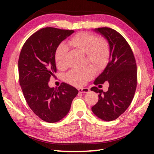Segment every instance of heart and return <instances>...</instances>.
<instances>
[{
    "mask_svg": "<svg viewBox=\"0 0 154 154\" xmlns=\"http://www.w3.org/2000/svg\"><path fill=\"white\" fill-rule=\"evenodd\" d=\"M85 75H82L79 71H72L68 75V81L70 83L73 84H82L85 81Z\"/></svg>",
    "mask_w": 154,
    "mask_h": 154,
    "instance_id": "1",
    "label": "heart"
}]
</instances>
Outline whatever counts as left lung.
Here are the masks:
<instances>
[{"mask_svg":"<svg viewBox=\"0 0 154 154\" xmlns=\"http://www.w3.org/2000/svg\"><path fill=\"white\" fill-rule=\"evenodd\" d=\"M74 32L51 27L35 32L25 42L18 60L19 82L32 110L47 122L61 120L70 110L77 89L65 83L48 82L54 76L55 51L62 41Z\"/></svg>","mask_w":154,"mask_h":154,"instance_id":"left-lung-1","label":"left lung"}]
</instances>
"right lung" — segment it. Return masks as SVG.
<instances>
[{
    "instance_id": "add662e5",
    "label": "right lung",
    "mask_w": 154,
    "mask_h": 154,
    "mask_svg": "<svg viewBox=\"0 0 154 154\" xmlns=\"http://www.w3.org/2000/svg\"><path fill=\"white\" fill-rule=\"evenodd\" d=\"M109 42V60L94 85L108 82L104 90L98 92L99 100L92 107L93 112L105 121L116 119L128 108L137 85V67L129 44L119 32L110 28L93 30Z\"/></svg>"
}]
</instances>
